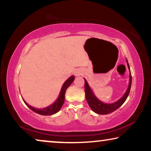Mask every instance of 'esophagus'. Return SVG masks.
Instances as JSON below:
<instances>
[{
    "mask_svg": "<svg viewBox=\"0 0 151 151\" xmlns=\"http://www.w3.org/2000/svg\"><path fill=\"white\" fill-rule=\"evenodd\" d=\"M74 74L76 76H81L83 75V70L82 69H80V68H78V69H76L75 72H74Z\"/></svg>",
    "mask_w": 151,
    "mask_h": 151,
    "instance_id": "esophagus-1",
    "label": "esophagus"
}]
</instances>
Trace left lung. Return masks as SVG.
<instances>
[{
	"mask_svg": "<svg viewBox=\"0 0 151 151\" xmlns=\"http://www.w3.org/2000/svg\"><path fill=\"white\" fill-rule=\"evenodd\" d=\"M128 68L129 70V86L127 89L126 92L123 94L121 99H119L118 101H116L114 103H105L104 102L101 101L97 98V97L94 95L93 90L89 86L88 82L86 81V79H85V96L86 101L88 104L90 108L94 112L99 114H108L109 113L114 112L118 109L120 106H121L122 104H123L125 101L127 100L128 96H129L130 91H131V84H132V76H131V73L130 70V66L128 63V60L126 58Z\"/></svg>",
	"mask_w": 151,
	"mask_h": 151,
	"instance_id": "obj_1",
	"label": "left lung"
}]
</instances>
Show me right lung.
<instances>
[{"instance_id": "obj_1", "label": "right lung", "mask_w": 151, "mask_h": 151, "mask_svg": "<svg viewBox=\"0 0 151 151\" xmlns=\"http://www.w3.org/2000/svg\"><path fill=\"white\" fill-rule=\"evenodd\" d=\"M74 80H75V76H74V75L70 76L63 85L60 89V93L58 94V96L57 99V100H56L52 104H50V105H48L47 107H45V108H35V107L30 106V104H28L23 99H22V100H23L24 103L26 104V105L29 107L30 110H32V111L37 112V113L39 114H41V115H52V114H54L59 111L61 107L63 106L64 103H65V95L66 89H67L68 88V86L71 85V83H73Z\"/></svg>"}]
</instances>
